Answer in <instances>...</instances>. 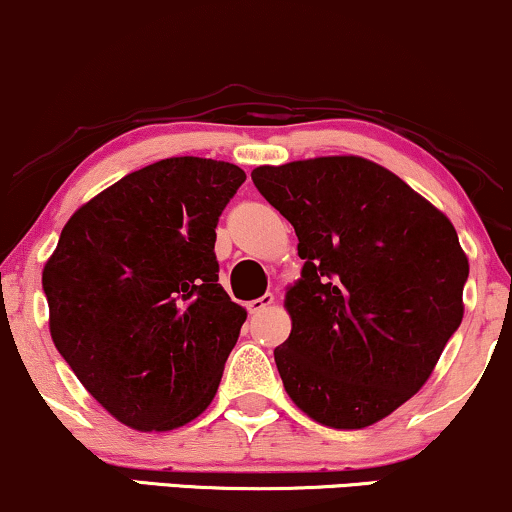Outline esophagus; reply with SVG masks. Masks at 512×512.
I'll return each mask as SVG.
<instances>
[{
    "label": "esophagus",
    "mask_w": 512,
    "mask_h": 512,
    "mask_svg": "<svg viewBox=\"0 0 512 512\" xmlns=\"http://www.w3.org/2000/svg\"><path fill=\"white\" fill-rule=\"evenodd\" d=\"M273 304H275V296L268 292V294L258 296V299H254V301H249L246 308H249V313H263V311H268Z\"/></svg>",
    "instance_id": "obj_1"
}]
</instances>
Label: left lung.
<instances>
[{
	"label": "left lung",
	"instance_id": "left-lung-1",
	"mask_svg": "<svg viewBox=\"0 0 512 512\" xmlns=\"http://www.w3.org/2000/svg\"><path fill=\"white\" fill-rule=\"evenodd\" d=\"M251 180L304 258L275 349L289 399L334 430L375 425L430 380L463 320L470 263L456 227L363 156L258 166Z\"/></svg>",
	"mask_w": 512,
	"mask_h": 512
}]
</instances>
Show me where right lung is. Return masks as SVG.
Returning <instances> with one entry per match:
<instances>
[{
  "instance_id": "right-lung-1",
  "label": "right lung",
  "mask_w": 512,
  "mask_h": 512,
  "mask_svg": "<svg viewBox=\"0 0 512 512\" xmlns=\"http://www.w3.org/2000/svg\"><path fill=\"white\" fill-rule=\"evenodd\" d=\"M246 180L173 156L82 204L44 263L49 334L123 425L170 432L211 406L246 311L218 285L216 225Z\"/></svg>"
}]
</instances>
